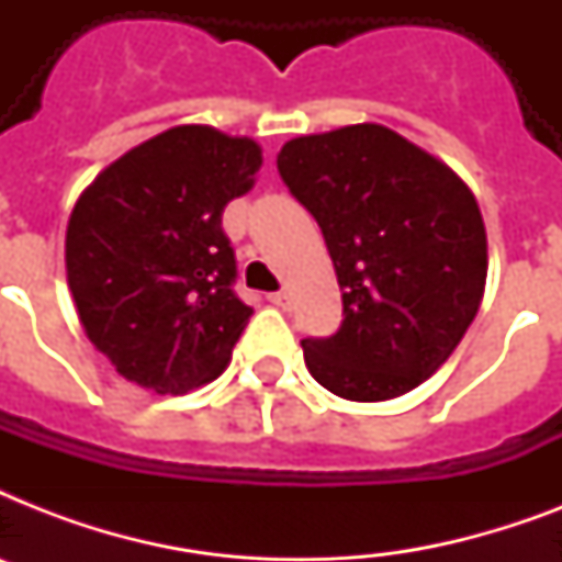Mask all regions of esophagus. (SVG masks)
Wrapping results in <instances>:
<instances>
[{"mask_svg":"<svg viewBox=\"0 0 562 562\" xmlns=\"http://www.w3.org/2000/svg\"><path fill=\"white\" fill-rule=\"evenodd\" d=\"M268 303H273L277 308H285L289 306V291H273V294H268Z\"/></svg>","mask_w":562,"mask_h":562,"instance_id":"obj_1","label":"esophagus"}]
</instances>
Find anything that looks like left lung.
Instances as JSON below:
<instances>
[{
  "label": "left lung",
  "instance_id": "left-lung-1",
  "mask_svg": "<svg viewBox=\"0 0 562 562\" xmlns=\"http://www.w3.org/2000/svg\"><path fill=\"white\" fill-rule=\"evenodd\" d=\"M277 169L315 215L341 285L338 333L303 338L308 373L352 402L414 391L479 315L487 233L475 194L446 162L370 122L291 139Z\"/></svg>",
  "mask_w": 562,
  "mask_h": 562
}]
</instances>
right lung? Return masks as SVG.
<instances>
[{"instance_id":"1","label":"right lung","mask_w":562,"mask_h":562,"mask_svg":"<svg viewBox=\"0 0 562 562\" xmlns=\"http://www.w3.org/2000/svg\"><path fill=\"white\" fill-rule=\"evenodd\" d=\"M262 148L210 125L162 131L83 189L66 227V280L87 338L154 393L224 373L254 308L233 291L221 212L254 187Z\"/></svg>"}]
</instances>
